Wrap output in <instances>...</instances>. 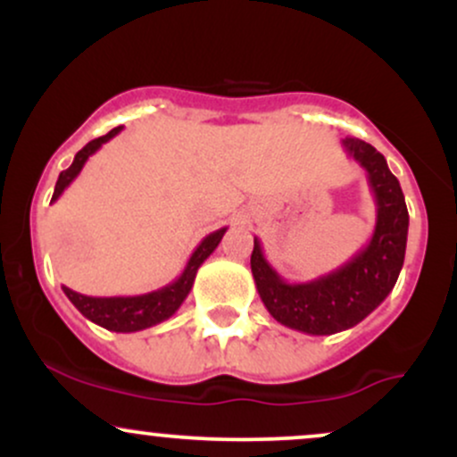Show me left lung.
I'll return each mask as SVG.
<instances>
[{"label":"left lung","mask_w":457,"mask_h":457,"mask_svg":"<svg viewBox=\"0 0 457 457\" xmlns=\"http://www.w3.org/2000/svg\"><path fill=\"white\" fill-rule=\"evenodd\" d=\"M342 144L367 171L376 199V228L370 243L328 275L287 283L266 262L260 240L253 238L251 272L262 303L283 327L307 335L339 333L370 316L389 296L406 253L408 211L400 180L374 145L354 137H345Z\"/></svg>","instance_id":"left-lung-1"}]
</instances>
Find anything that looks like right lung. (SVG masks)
Masks as SVG:
<instances>
[{"instance_id": "right-lung-1", "label": "right lung", "mask_w": 457, "mask_h": 457, "mask_svg": "<svg viewBox=\"0 0 457 457\" xmlns=\"http://www.w3.org/2000/svg\"><path fill=\"white\" fill-rule=\"evenodd\" d=\"M120 130H122V127H115L113 130H109L107 135H103V137L98 139H92L90 144H86L77 152L72 165L62 171L60 178H57L51 204L57 202V197L64 193V188L75 180L79 171L83 170V165H86V161L90 159L94 152L101 148L103 144H107L109 139H113ZM225 232H228V228H221L217 229V232L208 234L206 238L197 245V249L193 251V255L188 258L182 275L178 277L176 281H171L170 286L161 287V290L148 292V295L104 298V296L79 295V292L71 290V287L66 286H62V290H64L68 301H71L87 320H92L94 324H98V327L115 330V333H135V330L150 328L154 327V324L162 322V320L174 316L178 307L185 303V298L188 296V292H191L193 287V281H195L197 269L204 264V260L217 249Z\"/></svg>"}]
</instances>
